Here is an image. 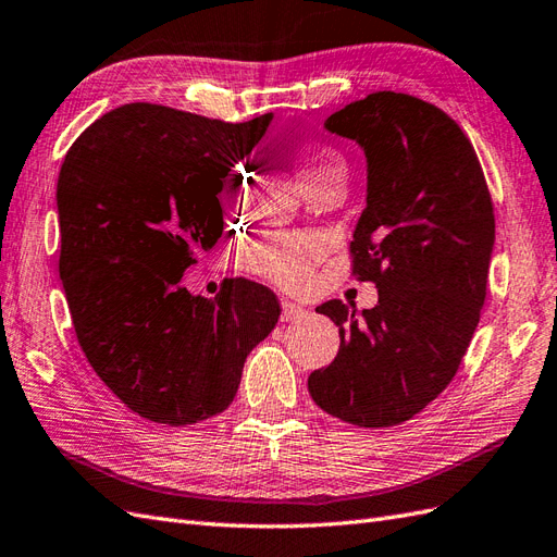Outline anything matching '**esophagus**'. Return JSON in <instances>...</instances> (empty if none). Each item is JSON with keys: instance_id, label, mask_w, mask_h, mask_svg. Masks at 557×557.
I'll list each match as a JSON object with an SVG mask.
<instances>
[{"instance_id": "34e87169", "label": "esophagus", "mask_w": 557, "mask_h": 557, "mask_svg": "<svg viewBox=\"0 0 557 557\" xmlns=\"http://www.w3.org/2000/svg\"><path fill=\"white\" fill-rule=\"evenodd\" d=\"M283 313H281V319L285 321V323H297V321H305L307 315H309V311L307 309H302L299 305H295V302H290V299H283Z\"/></svg>"}]
</instances>
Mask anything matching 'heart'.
Wrapping results in <instances>:
<instances>
[{"label": "heart", "instance_id": "heart-1", "mask_svg": "<svg viewBox=\"0 0 557 557\" xmlns=\"http://www.w3.org/2000/svg\"><path fill=\"white\" fill-rule=\"evenodd\" d=\"M299 166L305 175L311 180H323L335 173H342V159L335 149L327 147H307L299 154ZM246 171L244 166H236L227 175V189L238 194L244 187ZM325 252V238L307 234V232H293V234H274L264 238V242H255L244 250V264L252 274H258L267 281H272L281 288L297 290L307 283L311 269L323 258Z\"/></svg>", "mask_w": 557, "mask_h": 557}]
</instances>
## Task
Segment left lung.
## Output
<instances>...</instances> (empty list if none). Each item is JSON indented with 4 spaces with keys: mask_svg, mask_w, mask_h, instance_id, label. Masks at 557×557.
I'll use <instances>...</instances> for the list:
<instances>
[{
    "mask_svg": "<svg viewBox=\"0 0 557 557\" xmlns=\"http://www.w3.org/2000/svg\"><path fill=\"white\" fill-rule=\"evenodd\" d=\"M368 159V199L351 274L380 302L356 315L342 299L315 307L339 327L333 363L309 394L342 422H408L453 382L487 295L494 206L471 140L435 104L377 91L325 119Z\"/></svg>",
    "mask_w": 557,
    "mask_h": 557,
    "instance_id": "1",
    "label": "left lung"
}]
</instances>
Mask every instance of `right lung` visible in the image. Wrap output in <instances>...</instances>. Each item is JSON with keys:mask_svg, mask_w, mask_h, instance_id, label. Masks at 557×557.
<instances>
[{"mask_svg": "<svg viewBox=\"0 0 557 557\" xmlns=\"http://www.w3.org/2000/svg\"><path fill=\"white\" fill-rule=\"evenodd\" d=\"M269 122L131 102L88 126L60 166L58 272L74 333L104 386L149 422L227 410L246 356L278 321L267 285L230 278L215 299L183 285L222 236L230 171Z\"/></svg>", "mask_w": 557, "mask_h": 557, "instance_id": "add662e5", "label": "right lung"}]
</instances>
